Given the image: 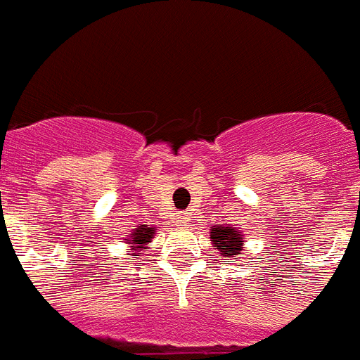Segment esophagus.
<instances>
[{
    "label": "esophagus",
    "mask_w": 360,
    "mask_h": 360,
    "mask_svg": "<svg viewBox=\"0 0 360 360\" xmlns=\"http://www.w3.org/2000/svg\"><path fill=\"white\" fill-rule=\"evenodd\" d=\"M177 221H179V226L185 227L186 224H188V221H190L188 214H186V212H181V214H177Z\"/></svg>",
    "instance_id": "1"
}]
</instances>
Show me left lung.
<instances>
[{
  "instance_id": "1",
  "label": "left lung",
  "mask_w": 360,
  "mask_h": 360,
  "mask_svg": "<svg viewBox=\"0 0 360 360\" xmlns=\"http://www.w3.org/2000/svg\"><path fill=\"white\" fill-rule=\"evenodd\" d=\"M210 242H212L216 253H220L221 257H226L224 261H226V264H229L231 257L238 255L242 251L244 235L238 233L235 227L214 226L210 229Z\"/></svg>"
}]
</instances>
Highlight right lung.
Returning <instances> with one entry per match:
<instances>
[{"instance_id":"right-lung-1","label":"right lung","mask_w":360,"mask_h":360,"mask_svg":"<svg viewBox=\"0 0 360 360\" xmlns=\"http://www.w3.org/2000/svg\"><path fill=\"white\" fill-rule=\"evenodd\" d=\"M155 231H157L155 227L139 226L136 229H133V233H129V238H125V240H127V244H131V250L134 253L136 251H144L146 248L150 246L151 238L155 236ZM136 255H142V253H136Z\"/></svg>"}]
</instances>
